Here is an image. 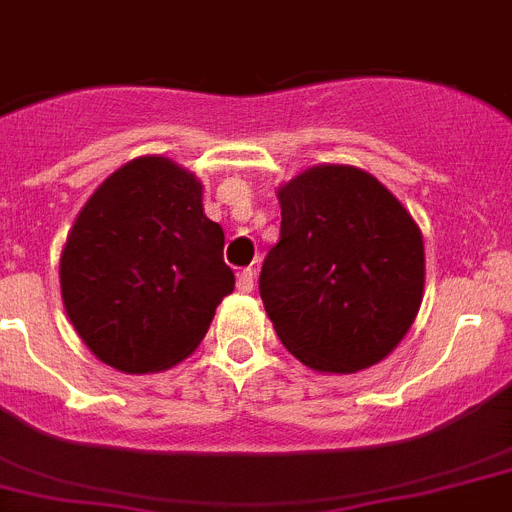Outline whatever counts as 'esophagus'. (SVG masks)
I'll use <instances>...</instances> for the list:
<instances>
[{"instance_id": "1", "label": "esophagus", "mask_w": 512, "mask_h": 512, "mask_svg": "<svg viewBox=\"0 0 512 512\" xmlns=\"http://www.w3.org/2000/svg\"><path fill=\"white\" fill-rule=\"evenodd\" d=\"M237 286H239V291L250 293L252 288H255V270H252V268H244L242 273H239Z\"/></svg>"}]
</instances>
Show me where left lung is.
<instances>
[{
    "label": "left lung",
    "instance_id": "obj_1",
    "mask_svg": "<svg viewBox=\"0 0 512 512\" xmlns=\"http://www.w3.org/2000/svg\"><path fill=\"white\" fill-rule=\"evenodd\" d=\"M281 239L260 299L291 355L314 371L355 373L397 348L425 283L422 234L368 172L314 167L278 190Z\"/></svg>",
    "mask_w": 512,
    "mask_h": 512
}]
</instances>
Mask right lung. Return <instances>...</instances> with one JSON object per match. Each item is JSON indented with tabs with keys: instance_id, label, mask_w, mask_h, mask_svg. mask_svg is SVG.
I'll list each match as a JSON object with an SVG mask.
<instances>
[{
	"instance_id": "obj_1",
	"label": "right lung",
	"mask_w": 512,
	"mask_h": 512,
	"mask_svg": "<svg viewBox=\"0 0 512 512\" xmlns=\"http://www.w3.org/2000/svg\"><path fill=\"white\" fill-rule=\"evenodd\" d=\"M203 188L164 157L128 162L77 216L61 255V296L84 345L123 373L188 358L234 291L224 231Z\"/></svg>"
}]
</instances>
